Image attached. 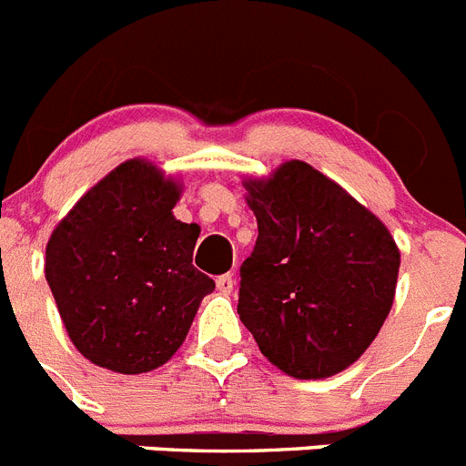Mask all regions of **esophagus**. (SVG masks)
<instances>
[{
  "instance_id": "esophagus-1",
  "label": "esophagus",
  "mask_w": 466,
  "mask_h": 466,
  "mask_svg": "<svg viewBox=\"0 0 466 466\" xmlns=\"http://www.w3.org/2000/svg\"><path fill=\"white\" fill-rule=\"evenodd\" d=\"M233 287H236L233 275H221V278H217V289H219L224 296H228L230 291H233Z\"/></svg>"
}]
</instances>
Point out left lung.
<instances>
[{"label":"left lung","instance_id":"left-lung-1","mask_svg":"<svg viewBox=\"0 0 466 466\" xmlns=\"http://www.w3.org/2000/svg\"><path fill=\"white\" fill-rule=\"evenodd\" d=\"M257 217L238 315L287 376L319 380L364 355L392 310L401 254L392 233L303 160L245 177Z\"/></svg>","mask_w":466,"mask_h":466}]
</instances>
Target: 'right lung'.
Instances as JSON below:
<instances>
[{
    "label": "right lung",
    "instance_id": "right-lung-1",
    "mask_svg": "<svg viewBox=\"0 0 466 466\" xmlns=\"http://www.w3.org/2000/svg\"><path fill=\"white\" fill-rule=\"evenodd\" d=\"M182 179L130 158L84 193L46 245L44 273L86 360L137 376L172 360L214 279L193 268L200 226L172 214Z\"/></svg>",
    "mask_w": 466,
    "mask_h": 466
}]
</instances>
